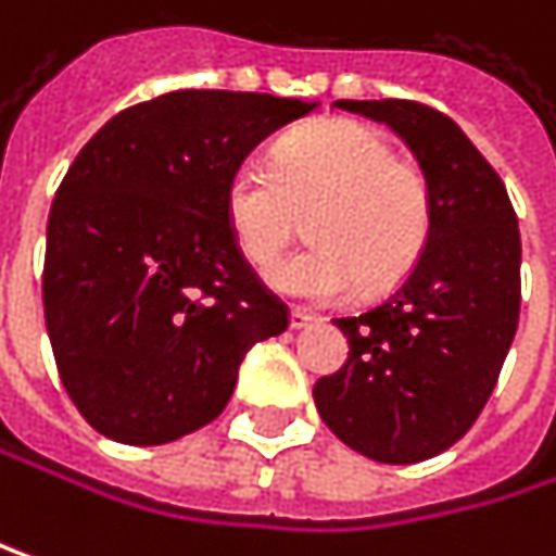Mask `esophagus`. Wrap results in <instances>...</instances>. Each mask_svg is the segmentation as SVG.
Instances as JSON below:
<instances>
[{
    "mask_svg": "<svg viewBox=\"0 0 556 556\" xmlns=\"http://www.w3.org/2000/svg\"><path fill=\"white\" fill-rule=\"evenodd\" d=\"M319 319L316 316H309V313H303V309H293L290 313V329H309V326H316Z\"/></svg>",
    "mask_w": 556,
    "mask_h": 556,
    "instance_id": "obj_1",
    "label": "esophagus"
}]
</instances>
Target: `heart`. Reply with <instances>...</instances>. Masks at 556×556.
Returning <instances> with one entry per match:
<instances>
[{"mask_svg":"<svg viewBox=\"0 0 556 556\" xmlns=\"http://www.w3.org/2000/svg\"><path fill=\"white\" fill-rule=\"evenodd\" d=\"M237 253L266 269L309 217L313 247L269 273L273 290L303 303H342L394 290L420 263L433 227L427 172L371 126L329 119L293 132L273 165L240 162L224 188Z\"/></svg>","mask_w":556,"mask_h":556,"instance_id":"b5f03b06","label":"heart"}]
</instances>
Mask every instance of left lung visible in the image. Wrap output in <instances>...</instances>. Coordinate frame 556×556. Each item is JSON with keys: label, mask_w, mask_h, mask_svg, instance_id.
<instances>
[{"label": "left lung", "mask_w": 556, "mask_h": 556, "mask_svg": "<svg viewBox=\"0 0 556 556\" xmlns=\"http://www.w3.org/2000/svg\"><path fill=\"white\" fill-rule=\"evenodd\" d=\"M388 123L433 191V227L397 293L336 326L342 371L313 388L319 417L355 453L407 466L469 433L495 391L521 313V233L505 181L440 110L417 100H336Z\"/></svg>", "instance_id": "obj_1"}]
</instances>
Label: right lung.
<instances>
[{
  "mask_svg": "<svg viewBox=\"0 0 556 556\" xmlns=\"http://www.w3.org/2000/svg\"><path fill=\"white\" fill-rule=\"evenodd\" d=\"M316 103L172 90L116 113L71 162L48 217L45 326L80 417L126 446L211 424L243 355L290 309L237 253L230 172Z\"/></svg>",
  "mask_w": 556,
  "mask_h": 556,
  "instance_id": "add662e5",
  "label": "right lung"
}]
</instances>
